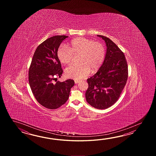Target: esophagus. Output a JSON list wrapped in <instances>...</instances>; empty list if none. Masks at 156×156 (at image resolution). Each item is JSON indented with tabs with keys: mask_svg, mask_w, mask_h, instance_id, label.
<instances>
[{
	"mask_svg": "<svg viewBox=\"0 0 156 156\" xmlns=\"http://www.w3.org/2000/svg\"><path fill=\"white\" fill-rule=\"evenodd\" d=\"M79 82L80 81H79V80H75V83H76V84L79 83Z\"/></svg>",
	"mask_w": 156,
	"mask_h": 156,
	"instance_id": "esophagus-1",
	"label": "esophagus"
}]
</instances>
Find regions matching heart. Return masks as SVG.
<instances>
[{
    "instance_id": "heart-1",
    "label": "heart",
    "mask_w": 156,
    "mask_h": 156,
    "mask_svg": "<svg viewBox=\"0 0 156 156\" xmlns=\"http://www.w3.org/2000/svg\"><path fill=\"white\" fill-rule=\"evenodd\" d=\"M80 55V64H72L65 69L67 77L79 80L89 75L90 70L95 72L103 65L106 55L105 47L103 44L83 37L73 39L69 47L61 45L57 51L60 62L68 64L73 59V55Z\"/></svg>"
}]
</instances>
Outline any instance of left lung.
Wrapping results in <instances>:
<instances>
[{
	"instance_id": "left-lung-1",
	"label": "left lung",
	"mask_w": 156,
	"mask_h": 156,
	"mask_svg": "<svg viewBox=\"0 0 156 156\" xmlns=\"http://www.w3.org/2000/svg\"><path fill=\"white\" fill-rule=\"evenodd\" d=\"M97 36L106 44V55L103 65L94 75L87 80V102L98 109L112 106L119 99L128 79V66L123 52L111 40Z\"/></svg>"
}]
</instances>
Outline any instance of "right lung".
Wrapping results in <instances>:
<instances>
[{
    "instance_id": "add662e5",
    "label": "right lung",
    "mask_w": 156,
    "mask_h": 156,
    "mask_svg": "<svg viewBox=\"0 0 156 156\" xmlns=\"http://www.w3.org/2000/svg\"><path fill=\"white\" fill-rule=\"evenodd\" d=\"M68 37L55 36L44 41L37 48L30 66L28 78L32 91L37 101L50 109L58 108L66 102L75 84L71 79L53 83L63 72L57 51Z\"/></svg>"
}]
</instances>
